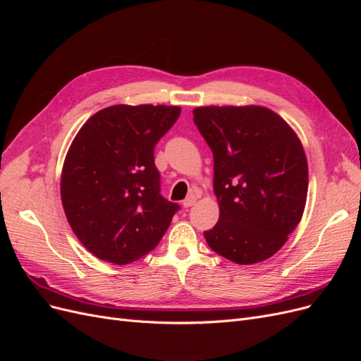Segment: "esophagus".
<instances>
[{
  "label": "esophagus",
  "instance_id": "esophagus-1",
  "mask_svg": "<svg viewBox=\"0 0 361 361\" xmlns=\"http://www.w3.org/2000/svg\"><path fill=\"white\" fill-rule=\"evenodd\" d=\"M195 200H197V197H195L194 194H190L188 197L182 202V206L185 207V209H188V207H191L195 203Z\"/></svg>",
  "mask_w": 361,
  "mask_h": 361
}]
</instances>
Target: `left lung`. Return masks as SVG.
Listing matches in <instances>:
<instances>
[{
	"label": "left lung",
	"instance_id": "left-lung-1",
	"mask_svg": "<svg viewBox=\"0 0 361 361\" xmlns=\"http://www.w3.org/2000/svg\"><path fill=\"white\" fill-rule=\"evenodd\" d=\"M192 114L212 150L220 204V220L203 232L207 245L239 265L269 259L301 221L307 199L300 138L265 106H199Z\"/></svg>",
	"mask_w": 361,
	"mask_h": 361
}]
</instances>
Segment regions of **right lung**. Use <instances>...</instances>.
<instances>
[{
  "instance_id": "add662e5",
  "label": "right lung",
  "mask_w": 361,
  "mask_h": 361,
  "mask_svg": "<svg viewBox=\"0 0 361 361\" xmlns=\"http://www.w3.org/2000/svg\"><path fill=\"white\" fill-rule=\"evenodd\" d=\"M179 106L113 105L80 129L61 170L73 233L97 259L126 265L154 250L179 204L161 195L154 149Z\"/></svg>"
}]
</instances>
